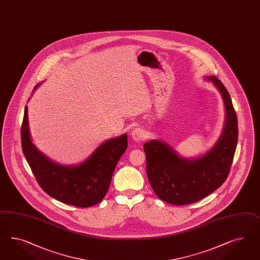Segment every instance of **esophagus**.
I'll return each mask as SVG.
<instances>
[{
	"label": "esophagus",
	"instance_id": "34e87169",
	"mask_svg": "<svg viewBox=\"0 0 260 260\" xmlns=\"http://www.w3.org/2000/svg\"><path fill=\"white\" fill-rule=\"evenodd\" d=\"M132 136L134 141L139 142V141H144L147 138V134L142 127H137L133 131Z\"/></svg>",
	"mask_w": 260,
	"mask_h": 260
}]
</instances>
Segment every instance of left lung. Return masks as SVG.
<instances>
[{
  "label": "left lung",
  "mask_w": 260,
  "mask_h": 260,
  "mask_svg": "<svg viewBox=\"0 0 260 260\" xmlns=\"http://www.w3.org/2000/svg\"><path fill=\"white\" fill-rule=\"evenodd\" d=\"M209 78L220 91L226 110L224 131L214 148L196 160H185L160 141L144 145L148 181L166 203L185 205L199 202L218 189L229 175L239 137L238 117L224 85L217 77Z\"/></svg>",
  "instance_id": "1"
}]
</instances>
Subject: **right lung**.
Masks as SVG:
<instances>
[{"label": "right lung", "instance_id": "add662e5", "mask_svg": "<svg viewBox=\"0 0 260 260\" xmlns=\"http://www.w3.org/2000/svg\"><path fill=\"white\" fill-rule=\"evenodd\" d=\"M36 86L34 88L35 90ZM27 106L21 125V148L36 180L49 196L63 204L90 207L105 197L114 169L127 148V136L106 141L91 157L77 167H63L42 155L29 135Z\"/></svg>", "mask_w": 260, "mask_h": 260}]
</instances>
